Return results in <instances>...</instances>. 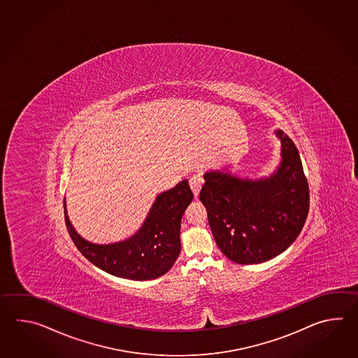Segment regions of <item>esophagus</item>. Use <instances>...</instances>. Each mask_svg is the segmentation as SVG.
<instances>
[{
	"label": "esophagus",
	"instance_id": "34e87169",
	"mask_svg": "<svg viewBox=\"0 0 358 358\" xmlns=\"http://www.w3.org/2000/svg\"><path fill=\"white\" fill-rule=\"evenodd\" d=\"M202 179L199 176H192L189 179L190 189L193 192L194 197L197 198L199 194V190L202 188Z\"/></svg>",
	"mask_w": 358,
	"mask_h": 358
}]
</instances>
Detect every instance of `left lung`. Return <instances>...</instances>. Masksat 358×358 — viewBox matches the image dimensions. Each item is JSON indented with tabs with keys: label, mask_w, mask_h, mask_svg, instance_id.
I'll use <instances>...</instances> for the list:
<instances>
[{
	"label": "left lung",
	"mask_w": 358,
	"mask_h": 358,
	"mask_svg": "<svg viewBox=\"0 0 358 358\" xmlns=\"http://www.w3.org/2000/svg\"><path fill=\"white\" fill-rule=\"evenodd\" d=\"M280 162L268 176L241 178L228 169L203 174L199 199L220 251L241 265L274 259L293 243L310 208L308 182L297 147L282 129Z\"/></svg>",
	"instance_id": "8db88e82"
}]
</instances>
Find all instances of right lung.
<instances>
[{
	"label": "right lung",
	"instance_id": "1",
	"mask_svg": "<svg viewBox=\"0 0 358 358\" xmlns=\"http://www.w3.org/2000/svg\"><path fill=\"white\" fill-rule=\"evenodd\" d=\"M193 201L189 182L184 179L155 199L142 227L133 236L110 244L88 242L64 213L69 234L76 248L93 265L117 278L151 280L166 274L180 253V221Z\"/></svg>",
	"mask_w": 358,
	"mask_h": 358
}]
</instances>
